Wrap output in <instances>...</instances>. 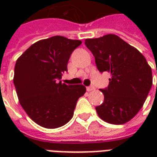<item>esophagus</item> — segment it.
Wrapping results in <instances>:
<instances>
[{
	"instance_id": "obj_1",
	"label": "esophagus",
	"mask_w": 157,
	"mask_h": 157,
	"mask_svg": "<svg viewBox=\"0 0 157 157\" xmlns=\"http://www.w3.org/2000/svg\"><path fill=\"white\" fill-rule=\"evenodd\" d=\"M95 90V87L94 86H87L86 87V91L87 92H92V91H94Z\"/></svg>"
}]
</instances>
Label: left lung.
<instances>
[{
    "instance_id": "left-lung-1",
    "label": "left lung",
    "mask_w": 157,
    "mask_h": 157,
    "mask_svg": "<svg viewBox=\"0 0 157 157\" xmlns=\"http://www.w3.org/2000/svg\"><path fill=\"white\" fill-rule=\"evenodd\" d=\"M85 44L99 71L111 74L109 86L100 89L104 101L96 107L98 114L112 124L127 123L140 110L151 88V66L138 49L115 34L87 39Z\"/></svg>"
}]
</instances>
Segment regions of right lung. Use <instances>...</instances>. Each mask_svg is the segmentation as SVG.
I'll return each mask as SVG.
<instances>
[{"mask_svg":"<svg viewBox=\"0 0 157 157\" xmlns=\"http://www.w3.org/2000/svg\"><path fill=\"white\" fill-rule=\"evenodd\" d=\"M81 40L54 36L32 44L16 62L13 82L19 102L33 121L44 128L67 124L74 114L83 85L59 81Z\"/></svg>","mask_w":157,"mask_h":157,"instance_id":"add662e5","label":"right lung"}]
</instances>
